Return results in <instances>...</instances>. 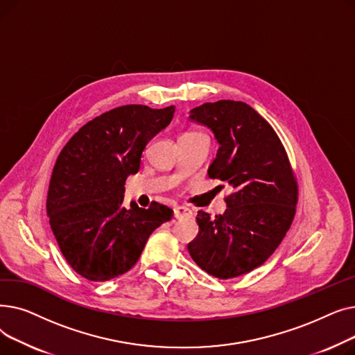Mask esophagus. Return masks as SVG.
I'll list each match as a JSON object with an SVG mask.
<instances>
[{
    "label": "esophagus",
    "mask_w": 355,
    "mask_h": 355,
    "mask_svg": "<svg viewBox=\"0 0 355 355\" xmlns=\"http://www.w3.org/2000/svg\"><path fill=\"white\" fill-rule=\"evenodd\" d=\"M193 214V210L187 206H177L174 209V217L175 218H182V217H187V216H191Z\"/></svg>",
    "instance_id": "34e87169"
}]
</instances>
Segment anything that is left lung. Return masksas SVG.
Returning a JSON list of instances; mask_svg holds the SVG:
<instances>
[{
  "label": "left lung",
  "mask_w": 355,
  "mask_h": 355,
  "mask_svg": "<svg viewBox=\"0 0 355 355\" xmlns=\"http://www.w3.org/2000/svg\"><path fill=\"white\" fill-rule=\"evenodd\" d=\"M190 114L220 144L209 177L233 191L223 214L198 211L200 230L187 248L204 272L232 279L263 265L281 245L296 211V177L275 129L248 103L218 101Z\"/></svg>",
  "instance_id": "1"
}]
</instances>
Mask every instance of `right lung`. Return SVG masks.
<instances>
[{
    "mask_svg": "<svg viewBox=\"0 0 355 355\" xmlns=\"http://www.w3.org/2000/svg\"><path fill=\"white\" fill-rule=\"evenodd\" d=\"M175 106L125 105L83 125L55 161L47 194L53 234L70 268L92 282L132 269L148 237L173 210L157 201L126 209L125 181L137 174L146 144L170 125Z\"/></svg>",
    "mask_w": 355,
    "mask_h": 355,
    "instance_id": "right-lung-1",
    "label": "right lung"
}]
</instances>
